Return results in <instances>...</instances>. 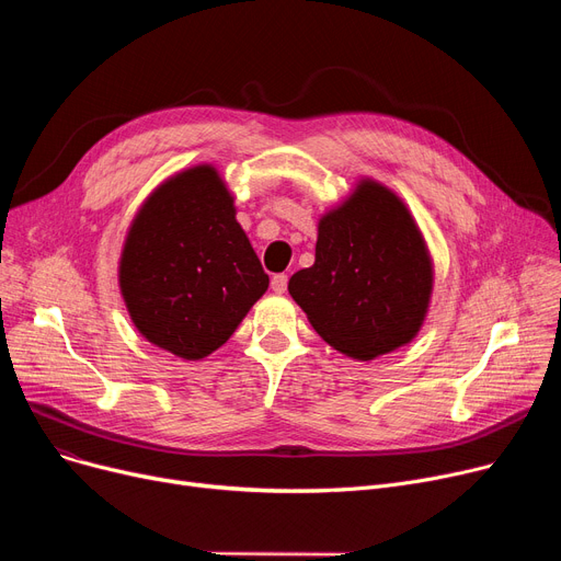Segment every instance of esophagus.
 I'll use <instances>...</instances> for the list:
<instances>
[{
    "label": "esophagus",
    "instance_id": "obj_1",
    "mask_svg": "<svg viewBox=\"0 0 561 561\" xmlns=\"http://www.w3.org/2000/svg\"><path fill=\"white\" fill-rule=\"evenodd\" d=\"M286 286H288V275H286V273H277V275H273V279H271V288H273L275 293H284V290H286Z\"/></svg>",
    "mask_w": 561,
    "mask_h": 561
}]
</instances>
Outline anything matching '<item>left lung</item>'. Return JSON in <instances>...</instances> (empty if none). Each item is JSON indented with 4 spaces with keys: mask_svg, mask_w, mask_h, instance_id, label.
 Returning <instances> with one entry per match:
<instances>
[{
    "mask_svg": "<svg viewBox=\"0 0 561 561\" xmlns=\"http://www.w3.org/2000/svg\"><path fill=\"white\" fill-rule=\"evenodd\" d=\"M313 330L355 359L409 343L423 325L432 263L407 206L385 186L362 182L318 225L316 261L288 282Z\"/></svg>",
    "mask_w": 561,
    "mask_h": 561,
    "instance_id": "obj_1",
    "label": "left lung"
}]
</instances>
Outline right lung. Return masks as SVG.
<instances>
[{"label": "right lung", "mask_w": 561, "mask_h": 561, "mask_svg": "<svg viewBox=\"0 0 561 561\" xmlns=\"http://www.w3.org/2000/svg\"><path fill=\"white\" fill-rule=\"evenodd\" d=\"M121 288L138 332L172 355H211L268 288L211 165L180 172L138 211L121 259Z\"/></svg>", "instance_id": "1"}]
</instances>
